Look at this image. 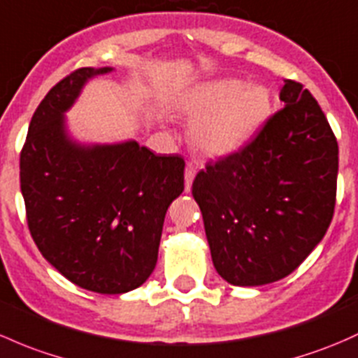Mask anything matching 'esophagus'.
Instances as JSON below:
<instances>
[{
	"label": "esophagus",
	"mask_w": 358,
	"mask_h": 358,
	"mask_svg": "<svg viewBox=\"0 0 358 358\" xmlns=\"http://www.w3.org/2000/svg\"><path fill=\"white\" fill-rule=\"evenodd\" d=\"M194 178H195V166H194V164L189 163V164H187V168H185V190L187 192L190 190Z\"/></svg>",
	"instance_id": "34e87169"
}]
</instances>
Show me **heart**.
I'll list each match as a JSON object with an SVG mask.
<instances>
[{
  "label": "heart",
  "instance_id": "1",
  "mask_svg": "<svg viewBox=\"0 0 358 358\" xmlns=\"http://www.w3.org/2000/svg\"><path fill=\"white\" fill-rule=\"evenodd\" d=\"M178 110L192 122L195 148L206 156L224 157L242 149L266 125L273 99L264 85L214 78L187 89L178 97Z\"/></svg>",
  "mask_w": 358,
  "mask_h": 358
}]
</instances>
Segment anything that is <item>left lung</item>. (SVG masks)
I'll return each instance as SVG.
<instances>
[{"label":"left lung","instance_id":"8db88e82","mask_svg":"<svg viewBox=\"0 0 358 358\" xmlns=\"http://www.w3.org/2000/svg\"><path fill=\"white\" fill-rule=\"evenodd\" d=\"M285 108L240 152L197 173L192 195L217 274L261 287L293 273L317 247L334 213L338 142L317 101L285 80Z\"/></svg>","mask_w":358,"mask_h":358}]
</instances>
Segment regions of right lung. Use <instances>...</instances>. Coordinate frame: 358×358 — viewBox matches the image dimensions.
Here are the masks:
<instances>
[{"mask_svg": "<svg viewBox=\"0 0 358 358\" xmlns=\"http://www.w3.org/2000/svg\"><path fill=\"white\" fill-rule=\"evenodd\" d=\"M113 70L89 66L58 82L34 113L20 154L37 248L71 283L104 295L148 281L185 169L180 156H157L134 138L99 144L73 137L66 113L89 80Z\"/></svg>", "mask_w": 358, "mask_h": 358, "instance_id": "add662e5", "label": "right lung"}]
</instances>
